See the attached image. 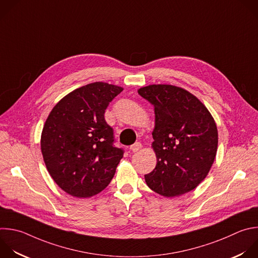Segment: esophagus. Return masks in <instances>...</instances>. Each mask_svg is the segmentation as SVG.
Segmentation results:
<instances>
[{
    "mask_svg": "<svg viewBox=\"0 0 258 258\" xmlns=\"http://www.w3.org/2000/svg\"><path fill=\"white\" fill-rule=\"evenodd\" d=\"M142 148V144L141 143H135L134 145H132L131 147H130V149H131V151L132 152H138L140 149Z\"/></svg>",
    "mask_w": 258,
    "mask_h": 258,
    "instance_id": "esophagus-1",
    "label": "esophagus"
}]
</instances>
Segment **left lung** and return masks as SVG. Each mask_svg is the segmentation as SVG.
Wrapping results in <instances>:
<instances>
[{
    "label": "left lung",
    "instance_id": "obj_1",
    "mask_svg": "<svg viewBox=\"0 0 258 258\" xmlns=\"http://www.w3.org/2000/svg\"><path fill=\"white\" fill-rule=\"evenodd\" d=\"M155 110L157 165L145 175L155 192L174 198L195 189L208 175L218 148V130L207 107L188 91L172 85L139 89Z\"/></svg>",
    "mask_w": 258,
    "mask_h": 258
}]
</instances>
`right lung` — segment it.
Wrapping results in <instances>:
<instances>
[{
    "mask_svg": "<svg viewBox=\"0 0 258 258\" xmlns=\"http://www.w3.org/2000/svg\"><path fill=\"white\" fill-rule=\"evenodd\" d=\"M121 87L95 82L74 90L50 111L41 134V152L54 182L76 198H90L110 183L123 157L114 146L104 113Z\"/></svg>",
    "mask_w": 258,
    "mask_h": 258,
    "instance_id": "1",
    "label": "right lung"
}]
</instances>
